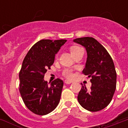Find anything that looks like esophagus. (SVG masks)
I'll use <instances>...</instances> for the list:
<instances>
[{
    "label": "esophagus",
    "mask_w": 128,
    "mask_h": 128,
    "mask_svg": "<svg viewBox=\"0 0 128 128\" xmlns=\"http://www.w3.org/2000/svg\"><path fill=\"white\" fill-rule=\"evenodd\" d=\"M64 82H65V83H66V84H71V83H72V81H70V80H66L65 81H64Z\"/></svg>",
    "instance_id": "1"
}]
</instances>
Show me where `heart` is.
<instances>
[{
	"mask_svg": "<svg viewBox=\"0 0 128 128\" xmlns=\"http://www.w3.org/2000/svg\"><path fill=\"white\" fill-rule=\"evenodd\" d=\"M82 48L80 47V46H71L70 48V52L72 53L74 56L76 55V54L77 52L79 51L80 50H81ZM62 74H63V76L64 77H66V78H68V79H72V78H74V74H73V72L71 70H69V69H66V70H64V72H62Z\"/></svg>",
	"mask_w": 128,
	"mask_h": 128,
	"instance_id": "obj_1",
	"label": "heart"
}]
</instances>
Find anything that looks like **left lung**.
I'll use <instances>...</instances> for the list:
<instances>
[{"instance_id":"8db88e82","label":"left lung","mask_w":128,"mask_h":128,"mask_svg":"<svg viewBox=\"0 0 128 128\" xmlns=\"http://www.w3.org/2000/svg\"><path fill=\"white\" fill-rule=\"evenodd\" d=\"M74 42L84 46L87 51L86 67L82 72L91 78L90 89L82 86L78 100L90 112L105 108L112 100L116 88V72L113 60L104 47L92 37H83Z\"/></svg>"}]
</instances>
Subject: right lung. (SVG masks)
<instances>
[{
	"instance_id": "right-lung-1",
	"label": "right lung",
	"mask_w": 128,
	"mask_h": 128,
	"mask_svg": "<svg viewBox=\"0 0 128 128\" xmlns=\"http://www.w3.org/2000/svg\"><path fill=\"white\" fill-rule=\"evenodd\" d=\"M66 40L43 39L32 46L23 60L19 72V91L28 109L44 116L58 105L64 82L60 78L50 85L44 80V74L54 62L55 54Z\"/></svg>"
}]
</instances>
